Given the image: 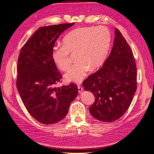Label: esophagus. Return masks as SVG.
<instances>
[{"label": "esophagus", "mask_w": 154, "mask_h": 154, "mask_svg": "<svg viewBox=\"0 0 154 154\" xmlns=\"http://www.w3.org/2000/svg\"><path fill=\"white\" fill-rule=\"evenodd\" d=\"M78 92L81 93L83 91V87L80 85H78Z\"/></svg>", "instance_id": "1"}]
</instances>
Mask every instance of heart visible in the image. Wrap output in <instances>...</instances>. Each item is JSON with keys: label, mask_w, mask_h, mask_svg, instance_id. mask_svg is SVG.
<instances>
[{"label": "heart", "mask_w": 154, "mask_h": 154, "mask_svg": "<svg viewBox=\"0 0 154 154\" xmlns=\"http://www.w3.org/2000/svg\"><path fill=\"white\" fill-rule=\"evenodd\" d=\"M111 41L110 31L105 26L85 27L70 31L62 40L63 46H56L51 57L57 67L66 71L69 68L70 54H75L76 63L65 74L69 82L80 83L88 69L95 70L103 63Z\"/></svg>", "instance_id": "b5f03b06"}]
</instances>
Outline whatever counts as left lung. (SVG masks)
Instances as JSON below:
<instances>
[{"label": "left lung", "mask_w": 154, "mask_h": 154, "mask_svg": "<svg viewBox=\"0 0 154 154\" xmlns=\"http://www.w3.org/2000/svg\"><path fill=\"white\" fill-rule=\"evenodd\" d=\"M137 69L134 54L121 32L115 29L110 55L102 67L82 83L94 95L89 108L92 117L112 122L128 110L137 89Z\"/></svg>", "instance_id": "8db88e82"}]
</instances>
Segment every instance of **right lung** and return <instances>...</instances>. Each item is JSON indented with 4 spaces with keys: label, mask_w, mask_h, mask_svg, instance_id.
<instances>
[{
    "label": "right lung",
    "mask_w": 154,
    "mask_h": 154,
    "mask_svg": "<svg viewBox=\"0 0 154 154\" xmlns=\"http://www.w3.org/2000/svg\"><path fill=\"white\" fill-rule=\"evenodd\" d=\"M74 24L40 27L22 48L18 57V93L32 117L45 125L62 120L78 95V87L74 83L54 87L62 76L51 57L58 36Z\"/></svg>",
    "instance_id": "1"
}]
</instances>
